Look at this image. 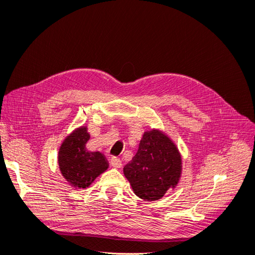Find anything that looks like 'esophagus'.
<instances>
[{
  "label": "esophagus",
  "instance_id": "esophagus-1",
  "mask_svg": "<svg viewBox=\"0 0 255 255\" xmlns=\"http://www.w3.org/2000/svg\"><path fill=\"white\" fill-rule=\"evenodd\" d=\"M111 165H112L114 168H120V167L122 166V163H121L120 158L116 157V156H113V157L111 158Z\"/></svg>",
  "mask_w": 255,
  "mask_h": 255
}]
</instances>
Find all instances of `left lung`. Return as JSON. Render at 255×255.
<instances>
[{
    "label": "left lung",
    "instance_id": "left-lung-1",
    "mask_svg": "<svg viewBox=\"0 0 255 255\" xmlns=\"http://www.w3.org/2000/svg\"><path fill=\"white\" fill-rule=\"evenodd\" d=\"M123 173L137 197L156 201L179 183L181 154L161 130H148L143 133L135 156L123 168Z\"/></svg>",
    "mask_w": 255,
    "mask_h": 255
}]
</instances>
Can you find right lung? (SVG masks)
I'll use <instances>...</instances> for the list:
<instances>
[{"label":"right lung","mask_w":255,"mask_h":255,"mask_svg":"<svg viewBox=\"0 0 255 255\" xmlns=\"http://www.w3.org/2000/svg\"><path fill=\"white\" fill-rule=\"evenodd\" d=\"M90 135L81 127L66 137L58 152V166L67 182L74 188H86L109 168V161L100 152H90L86 143Z\"/></svg>","instance_id":"obj_1"}]
</instances>
